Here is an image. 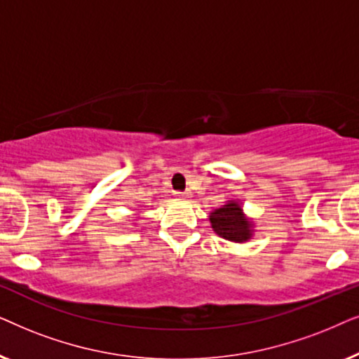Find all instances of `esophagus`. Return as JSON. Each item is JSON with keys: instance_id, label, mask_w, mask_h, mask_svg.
Returning a JSON list of instances; mask_svg holds the SVG:
<instances>
[{"instance_id": "1", "label": "esophagus", "mask_w": 359, "mask_h": 359, "mask_svg": "<svg viewBox=\"0 0 359 359\" xmlns=\"http://www.w3.org/2000/svg\"><path fill=\"white\" fill-rule=\"evenodd\" d=\"M175 197L180 198V200H189L190 197H192V192H175Z\"/></svg>"}]
</instances>
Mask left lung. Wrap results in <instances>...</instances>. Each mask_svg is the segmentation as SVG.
Returning <instances> with one entry per match:
<instances>
[{
  "mask_svg": "<svg viewBox=\"0 0 359 359\" xmlns=\"http://www.w3.org/2000/svg\"><path fill=\"white\" fill-rule=\"evenodd\" d=\"M210 224L219 238L233 243H246L255 236V222L246 217L240 200H228L208 215Z\"/></svg>",
  "mask_w": 359,
  "mask_h": 359,
  "instance_id": "1",
  "label": "left lung"
}]
</instances>
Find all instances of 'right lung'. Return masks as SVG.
Here are the masks:
<instances>
[{"label": "right lung", "instance_id": "obj_1", "mask_svg": "<svg viewBox=\"0 0 359 359\" xmlns=\"http://www.w3.org/2000/svg\"><path fill=\"white\" fill-rule=\"evenodd\" d=\"M136 219H137V218H136Z\"/></svg>", "mask_w": 359, "mask_h": 359}]
</instances>
